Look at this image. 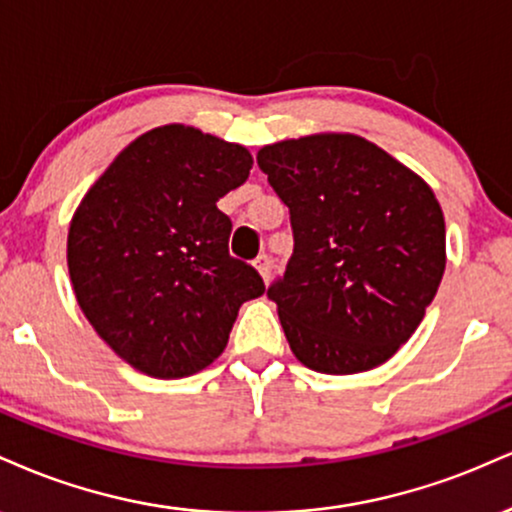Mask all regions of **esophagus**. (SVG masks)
I'll list each match as a JSON object with an SVG mask.
<instances>
[{
    "instance_id": "34e87169",
    "label": "esophagus",
    "mask_w": 512,
    "mask_h": 512,
    "mask_svg": "<svg viewBox=\"0 0 512 512\" xmlns=\"http://www.w3.org/2000/svg\"><path fill=\"white\" fill-rule=\"evenodd\" d=\"M254 266H256V270H258V275H261V278H263V282H266V285H268L270 270H273V263H270V258H268L266 254L258 256L256 261H254Z\"/></svg>"
}]
</instances>
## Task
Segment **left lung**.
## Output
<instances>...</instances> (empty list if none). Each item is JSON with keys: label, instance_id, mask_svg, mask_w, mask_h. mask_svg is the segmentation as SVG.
Wrapping results in <instances>:
<instances>
[{"label": "left lung", "instance_id": "8db88e82", "mask_svg": "<svg viewBox=\"0 0 512 512\" xmlns=\"http://www.w3.org/2000/svg\"><path fill=\"white\" fill-rule=\"evenodd\" d=\"M290 208L294 251L268 287L294 357L321 374H359L412 338L446 270L434 191L354 134H316L258 150Z\"/></svg>", "mask_w": 512, "mask_h": 512}]
</instances>
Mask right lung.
<instances>
[{"mask_svg": "<svg viewBox=\"0 0 512 512\" xmlns=\"http://www.w3.org/2000/svg\"><path fill=\"white\" fill-rule=\"evenodd\" d=\"M251 153L194 126L131 141L76 208L66 242L78 306L126 364L184 378L213 364L239 306L266 292L230 256L218 201L249 177Z\"/></svg>", "mask_w": 512, "mask_h": 512, "instance_id": "obj_1", "label": "right lung"}]
</instances>
